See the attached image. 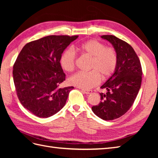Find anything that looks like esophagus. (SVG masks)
Returning <instances> with one entry per match:
<instances>
[{
    "label": "esophagus",
    "instance_id": "esophagus-1",
    "mask_svg": "<svg viewBox=\"0 0 158 158\" xmlns=\"http://www.w3.org/2000/svg\"><path fill=\"white\" fill-rule=\"evenodd\" d=\"M81 91L85 94H91L92 92V90H85V89H81Z\"/></svg>",
    "mask_w": 158,
    "mask_h": 158
}]
</instances>
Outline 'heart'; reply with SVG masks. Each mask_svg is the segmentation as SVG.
Listing matches in <instances>:
<instances>
[{"label":"heart","mask_w":158,"mask_h":158,"mask_svg":"<svg viewBox=\"0 0 158 158\" xmlns=\"http://www.w3.org/2000/svg\"><path fill=\"white\" fill-rule=\"evenodd\" d=\"M75 50L89 56V72L77 73L69 78L70 84L81 89H90L97 85L101 78L109 79L115 72L117 65V55L115 50L105 47L96 40H89L75 47ZM75 53L72 49L63 52L60 58V64L67 72H71L75 67Z\"/></svg>","instance_id":"b5f03b06"}]
</instances>
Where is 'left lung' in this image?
I'll return each instance as SVG.
<instances>
[{
	"label": "left lung",
	"instance_id": "obj_1",
	"mask_svg": "<svg viewBox=\"0 0 158 158\" xmlns=\"http://www.w3.org/2000/svg\"><path fill=\"white\" fill-rule=\"evenodd\" d=\"M113 47L117 55L115 72L100 87L99 105L93 106L96 115L104 120H113L124 115L135 102L140 88L142 68L135 50L128 43L113 35H102Z\"/></svg>",
	"mask_w": 158,
	"mask_h": 158
}]
</instances>
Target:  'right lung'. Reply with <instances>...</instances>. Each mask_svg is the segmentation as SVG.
I'll return each instance as SVG.
<instances>
[{
	"instance_id": "obj_1",
	"label": "right lung",
	"mask_w": 158,
	"mask_h": 158,
	"mask_svg": "<svg viewBox=\"0 0 158 158\" xmlns=\"http://www.w3.org/2000/svg\"><path fill=\"white\" fill-rule=\"evenodd\" d=\"M78 36L51 35L30 42L13 65L17 95L25 109L42 118L51 117L65 105L73 86L59 88L65 80L60 65L63 52Z\"/></svg>"
}]
</instances>
